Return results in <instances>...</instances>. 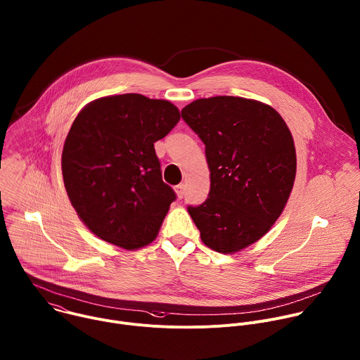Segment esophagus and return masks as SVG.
Listing matches in <instances>:
<instances>
[{
	"instance_id": "1",
	"label": "esophagus",
	"mask_w": 360,
	"mask_h": 360,
	"mask_svg": "<svg viewBox=\"0 0 360 360\" xmlns=\"http://www.w3.org/2000/svg\"><path fill=\"white\" fill-rule=\"evenodd\" d=\"M175 192H176L178 198H179V199H182V198H184V195H185V185H184V184L176 185V186H175Z\"/></svg>"
}]
</instances>
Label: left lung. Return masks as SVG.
<instances>
[{"label":"left lung","instance_id":"obj_1","mask_svg":"<svg viewBox=\"0 0 360 360\" xmlns=\"http://www.w3.org/2000/svg\"><path fill=\"white\" fill-rule=\"evenodd\" d=\"M181 115L203 141L210 169L207 199L188 212L207 248L242 250L270 230L288 200L297 171L292 136L273 107L242 97L199 98Z\"/></svg>","mask_w":360,"mask_h":360}]
</instances>
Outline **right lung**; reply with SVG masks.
<instances>
[{"instance_id":"1","label":"right lung","mask_w":360,"mask_h":360,"mask_svg":"<svg viewBox=\"0 0 360 360\" xmlns=\"http://www.w3.org/2000/svg\"><path fill=\"white\" fill-rule=\"evenodd\" d=\"M179 118L172 103L137 93L94 100L75 118L63 182L79 217L103 240L134 250L157 237L176 195L162 181L154 143Z\"/></svg>"}]
</instances>
